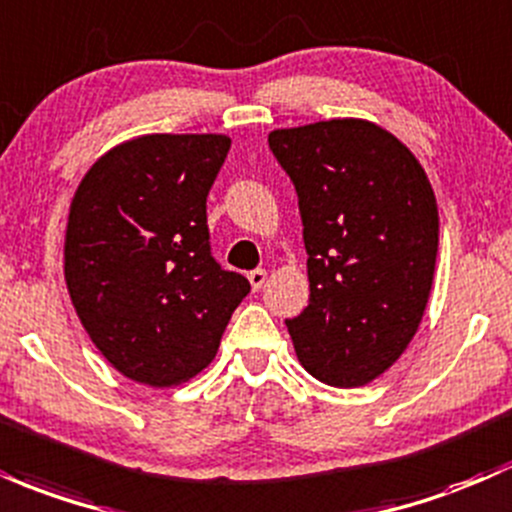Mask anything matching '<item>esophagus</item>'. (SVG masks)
Returning <instances> with one entry per match:
<instances>
[{
	"mask_svg": "<svg viewBox=\"0 0 512 512\" xmlns=\"http://www.w3.org/2000/svg\"><path fill=\"white\" fill-rule=\"evenodd\" d=\"M247 279H250L252 291H257V289H262V286H265L267 272H265V269H252V272L247 274Z\"/></svg>",
	"mask_w": 512,
	"mask_h": 512,
	"instance_id": "1",
	"label": "esophagus"
}]
</instances>
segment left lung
<instances>
[{
    "label": "left lung",
    "instance_id": "8db88e82",
    "mask_svg": "<svg viewBox=\"0 0 512 512\" xmlns=\"http://www.w3.org/2000/svg\"><path fill=\"white\" fill-rule=\"evenodd\" d=\"M294 182L311 299L286 320L308 374L338 389L381 376L413 340L435 277V192L386 128L333 119L269 133Z\"/></svg>",
    "mask_w": 512,
    "mask_h": 512
}]
</instances>
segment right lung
Wrapping results in <instances>:
<instances>
[{
  "mask_svg": "<svg viewBox=\"0 0 512 512\" xmlns=\"http://www.w3.org/2000/svg\"><path fill=\"white\" fill-rule=\"evenodd\" d=\"M230 150L218 133H153L104 153L70 204L65 282L106 362L177 386L216 357L250 282L211 257L206 196Z\"/></svg>",
  "mask_w": 512,
  "mask_h": 512,
  "instance_id": "1",
  "label": "right lung"
}]
</instances>
